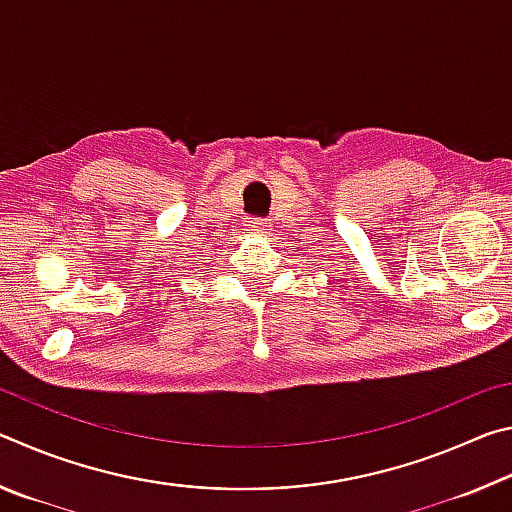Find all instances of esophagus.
I'll return each instance as SVG.
<instances>
[{
    "label": "esophagus",
    "mask_w": 512,
    "mask_h": 512,
    "mask_svg": "<svg viewBox=\"0 0 512 512\" xmlns=\"http://www.w3.org/2000/svg\"><path fill=\"white\" fill-rule=\"evenodd\" d=\"M248 228L255 230V232H262V230H266V219H250Z\"/></svg>",
    "instance_id": "1"
}]
</instances>
